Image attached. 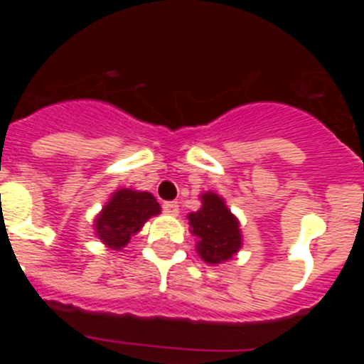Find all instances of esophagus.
<instances>
[{"label": "esophagus", "instance_id": "1", "mask_svg": "<svg viewBox=\"0 0 364 364\" xmlns=\"http://www.w3.org/2000/svg\"><path fill=\"white\" fill-rule=\"evenodd\" d=\"M162 208L167 215H178V211H180V208L176 202H164Z\"/></svg>", "mask_w": 364, "mask_h": 364}]
</instances>
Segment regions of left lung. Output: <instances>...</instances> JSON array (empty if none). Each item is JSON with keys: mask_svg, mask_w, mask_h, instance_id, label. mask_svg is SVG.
Segmentation results:
<instances>
[{"mask_svg": "<svg viewBox=\"0 0 364 364\" xmlns=\"http://www.w3.org/2000/svg\"><path fill=\"white\" fill-rule=\"evenodd\" d=\"M202 208L189 213V228L197 237V252L208 264H220L230 260L242 246L239 220L228 210L224 198L217 193H204Z\"/></svg>", "mask_w": 364, "mask_h": 364, "instance_id": "8db88e82", "label": "left lung"}]
</instances>
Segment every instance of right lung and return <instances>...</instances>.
Here are the masks:
<instances>
[{
	"instance_id": "obj_1",
	"label": "right lung",
	"mask_w": 364,
	"mask_h": 364,
	"mask_svg": "<svg viewBox=\"0 0 364 364\" xmlns=\"http://www.w3.org/2000/svg\"><path fill=\"white\" fill-rule=\"evenodd\" d=\"M159 213L160 204L151 193L118 189L96 217V237L111 250H122L147 218Z\"/></svg>"
}]
</instances>
